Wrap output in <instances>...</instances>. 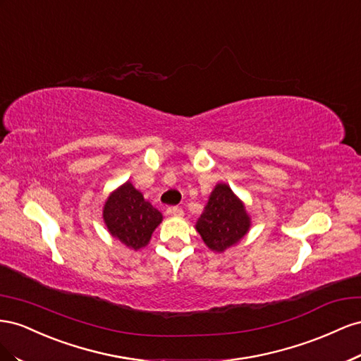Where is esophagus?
I'll list each match as a JSON object with an SVG mask.
<instances>
[{"mask_svg":"<svg viewBox=\"0 0 361 361\" xmlns=\"http://www.w3.org/2000/svg\"><path fill=\"white\" fill-rule=\"evenodd\" d=\"M168 214L175 216V218H181V216L184 214V212H183L181 207H169L168 209Z\"/></svg>","mask_w":361,"mask_h":361,"instance_id":"esophagus-1","label":"esophagus"}]
</instances>
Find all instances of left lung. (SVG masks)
<instances>
[{
  "label": "left lung",
  "instance_id": "1",
  "mask_svg": "<svg viewBox=\"0 0 361 361\" xmlns=\"http://www.w3.org/2000/svg\"><path fill=\"white\" fill-rule=\"evenodd\" d=\"M195 228L213 252H225L238 245L251 228V216L243 201L226 183H218L212 190Z\"/></svg>",
  "mask_w": 361,
  "mask_h": 361
}]
</instances>
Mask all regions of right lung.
Here are the masks:
<instances>
[{
  "label": "right lung",
  "mask_w": 361,
  "mask_h": 361,
  "mask_svg": "<svg viewBox=\"0 0 361 361\" xmlns=\"http://www.w3.org/2000/svg\"><path fill=\"white\" fill-rule=\"evenodd\" d=\"M102 219L111 238L130 250H140L151 240L163 214L143 198V193L126 181L113 190L102 207Z\"/></svg>",
  "instance_id": "1"
}]
</instances>
